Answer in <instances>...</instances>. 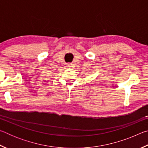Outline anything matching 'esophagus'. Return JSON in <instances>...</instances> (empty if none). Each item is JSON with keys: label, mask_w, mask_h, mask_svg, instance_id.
I'll list each match as a JSON object with an SVG mask.
<instances>
[{"label": "esophagus", "mask_w": 148, "mask_h": 148, "mask_svg": "<svg viewBox=\"0 0 148 148\" xmlns=\"http://www.w3.org/2000/svg\"><path fill=\"white\" fill-rule=\"evenodd\" d=\"M72 64H71V63L67 64V67H72Z\"/></svg>", "instance_id": "esophagus-1"}]
</instances>
